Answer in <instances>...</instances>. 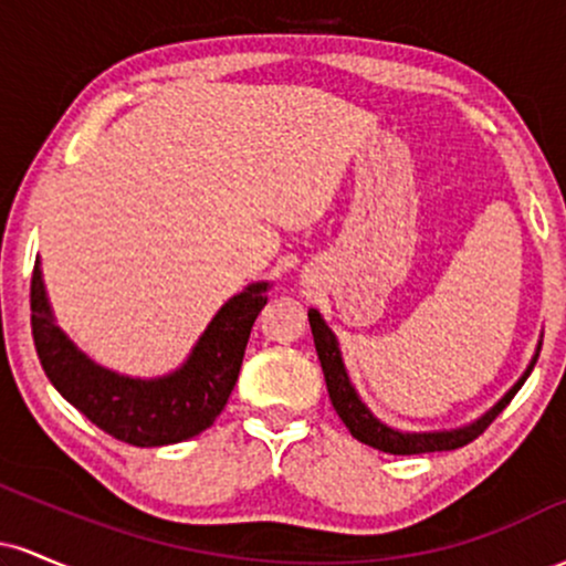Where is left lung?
Segmentation results:
<instances>
[{"label": "left lung", "instance_id": "8db88e82", "mask_svg": "<svg viewBox=\"0 0 566 566\" xmlns=\"http://www.w3.org/2000/svg\"><path fill=\"white\" fill-rule=\"evenodd\" d=\"M308 322H311V333H314V343H316V354H319L322 361V373L324 380H327V391L329 399H333L335 412L340 415V420L346 423L350 431V437L359 439L361 444L375 447L380 452H391V454H420V452H444V450H458V447L469 444L484 433V428L503 412L505 405L516 396L518 388L524 386V380L530 378L532 367H535L537 354H541V346H537L535 356H532L530 367L524 369V375L513 382V388L503 399L497 401L490 412H484L482 418L473 420V423L463 426V428H452V431H399V428L386 426L382 420L375 418L369 412V407L359 399L356 394L354 382H350L346 365H343L340 348H337V337L333 329L327 327V322L322 319V314L316 308L308 311Z\"/></svg>", "mask_w": 566, "mask_h": 566}]
</instances>
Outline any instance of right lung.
Here are the masks:
<instances>
[{
    "label": "right lung",
    "mask_w": 566,
    "mask_h": 566,
    "mask_svg": "<svg viewBox=\"0 0 566 566\" xmlns=\"http://www.w3.org/2000/svg\"><path fill=\"white\" fill-rule=\"evenodd\" d=\"M269 282L233 295L207 324L175 373L127 378L95 365L55 324L39 261L31 276V335L44 375L57 394L108 437L133 447L178 444L216 423L237 386L252 324L265 305Z\"/></svg>",
    "instance_id": "obj_1"
}]
</instances>
